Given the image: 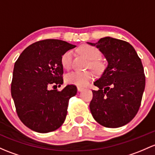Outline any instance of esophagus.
<instances>
[{
    "mask_svg": "<svg viewBox=\"0 0 155 155\" xmlns=\"http://www.w3.org/2000/svg\"><path fill=\"white\" fill-rule=\"evenodd\" d=\"M77 90L79 92H81V91H82L83 90H84V88H82V87H77Z\"/></svg>",
    "mask_w": 155,
    "mask_h": 155,
    "instance_id": "34e87169",
    "label": "esophagus"
}]
</instances>
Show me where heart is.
Returning a JSON list of instances; mask_svg holds the SVG:
<instances>
[{"mask_svg":"<svg viewBox=\"0 0 155 155\" xmlns=\"http://www.w3.org/2000/svg\"><path fill=\"white\" fill-rule=\"evenodd\" d=\"M79 51L89 60H91V68H93L96 72L100 73L104 71L105 66L103 63L98 60L101 55L100 51L98 49L91 45H83L79 48ZM72 57V51H67L62 55L61 62L64 69L68 70L71 68ZM94 77V73L91 71H73L66 75L65 80L68 84H74L78 87H84L88 84L91 80H93Z\"/></svg>","mask_w":155,"mask_h":155,"instance_id":"1","label":"heart"}]
</instances>
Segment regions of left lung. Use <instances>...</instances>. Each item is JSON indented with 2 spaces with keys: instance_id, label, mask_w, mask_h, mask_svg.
Listing matches in <instances>:
<instances>
[{
  "instance_id": "left-lung-1",
  "label": "left lung",
  "mask_w": 155,
  "mask_h": 155,
  "mask_svg": "<svg viewBox=\"0 0 155 155\" xmlns=\"http://www.w3.org/2000/svg\"><path fill=\"white\" fill-rule=\"evenodd\" d=\"M96 46L106 58L107 66L92 91L90 110L94 120L107 128H119L136 116L144 92L146 77L142 61L128 42L105 37Z\"/></svg>"
}]
</instances>
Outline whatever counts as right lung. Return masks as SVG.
Listing matches in <instances>:
<instances>
[{
  "label": "right lung",
  "instance_id": "1",
  "mask_svg": "<svg viewBox=\"0 0 155 155\" xmlns=\"http://www.w3.org/2000/svg\"><path fill=\"white\" fill-rule=\"evenodd\" d=\"M74 48L58 39L40 41L27 47L15 63L11 94L19 119L32 131L50 132L64 122L69 99L77 88L73 84L61 91L48 87L63 84L61 56Z\"/></svg>",
  "mask_w": 155,
  "mask_h": 155
}]
</instances>
